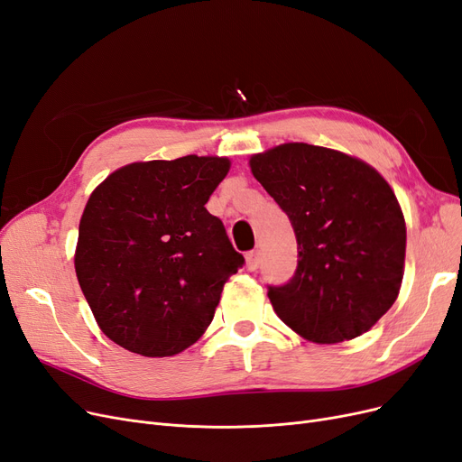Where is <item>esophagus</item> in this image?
Instances as JSON below:
<instances>
[{"mask_svg": "<svg viewBox=\"0 0 462 462\" xmlns=\"http://www.w3.org/2000/svg\"><path fill=\"white\" fill-rule=\"evenodd\" d=\"M245 260H247V270L249 272H254L258 266H260V254L258 251H251L245 254Z\"/></svg>", "mask_w": 462, "mask_h": 462, "instance_id": "34e87169", "label": "esophagus"}]
</instances>
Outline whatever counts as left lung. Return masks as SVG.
<instances>
[{
  "label": "left lung",
  "mask_w": 462,
  "mask_h": 462,
  "mask_svg": "<svg viewBox=\"0 0 462 462\" xmlns=\"http://www.w3.org/2000/svg\"><path fill=\"white\" fill-rule=\"evenodd\" d=\"M249 164L296 234L294 275L268 287L279 319L315 344L370 330L404 275L406 223L385 179L356 158L308 143L279 145Z\"/></svg>",
  "instance_id": "left-lung-1"
}]
</instances>
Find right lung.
<instances>
[{"label":"right lung","instance_id":"right-lung-1","mask_svg":"<svg viewBox=\"0 0 462 462\" xmlns=\"http://www.w3.org/2000/svg\"><path fill=\"white\" fill-rule=\"evenodd\" d=\"M228 158L183 156L116 170L79 225L75 272L99 328L143 356H171L204 334L245 258L206 204Z\"/></svg>","mask_w":462,"mask_h":462}]
</instances>
